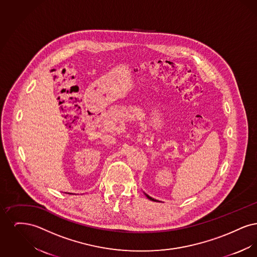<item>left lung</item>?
Segmentation results:
<instances>
[{
	"instance_id": "obj_1",
	"label": "left lung",
	"mask_w": 257,
	"mask_h": 257,
	"mask_svg": "<svg viewBox=\"0 0 257 257\" xmlns=\"http://www.w3.org/2000/svg\"><path fill=\"white\" fill-rule=\"evenodd\" d=\"M145 195H146V196H147V198H149V199H150V200H152V201H158V200H156V199H154V198H152V197H151V196H148V195H147V194H145Z\"/></svg>"
}]
</instances>
